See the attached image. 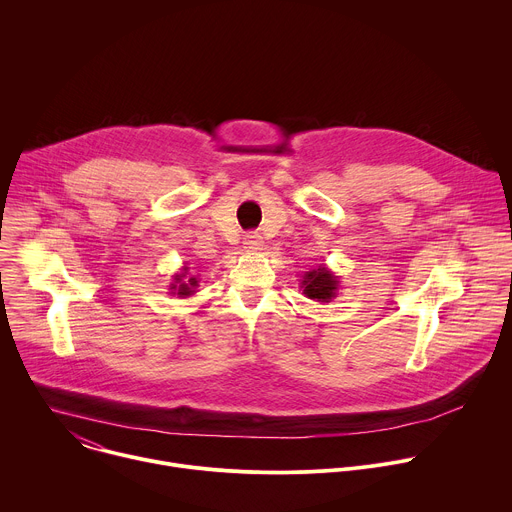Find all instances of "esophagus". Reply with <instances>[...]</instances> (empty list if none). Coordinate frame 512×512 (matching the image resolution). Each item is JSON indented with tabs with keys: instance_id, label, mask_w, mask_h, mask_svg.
<instances>
[{
	"instance_id": "1",
	"label": "esophagus",
	"mask_w": 512,
	"mask_h": 512,
	"mask_svg": "<svg viewBox=\"0 0 512 512\" xmlns=\"http://www.w3.org/2000/svg\"><path fill=\"white\" fill-rule=\"evenodd\" d=\"M243 245L247 251H259L263 247V237L259 233H247L243 239Z\"/></svg>"
}]
</instances>
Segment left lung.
<instances>
[{
  "mask_svg": "<svg viewBox=\"0 0 512 512\" xmlns=\"http://www.w3.org/2000/svg\"><path fill=\"white\" fill-rule=\"evenodd\" d=\"M337 283H339L337 277L331 271H327V267L307 271L301 279L305 297H309L313 301H325V303L335 297Z\"/></svg>",
  "mask_w": 512,
  "mask_h": 512,
  "instance_id": "left-lung-1",
  "label": "left lung"
}]
</instances>
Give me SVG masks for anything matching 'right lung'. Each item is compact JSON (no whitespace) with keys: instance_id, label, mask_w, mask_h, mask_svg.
Instances as JSON below:
<instances>
[{"instance_id":"1","label":"right lung","mask_w":512,"mask_h":512,"mask_svg":"<svg viewBox=\"0 0 512 512\" xmlns=\"http://www.w3.org/2000/svg\"><path fill=\"white\" fill-rule=\"evenodd\" d=\"M183 279H185V273L177 275V277H175V283L170 285V289H173L179 297H187V295H191V293L195 291V287H197V279H195V277H191L189 281H183Z\"/></svg>"}]
</instances>
